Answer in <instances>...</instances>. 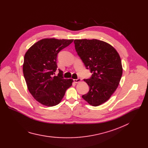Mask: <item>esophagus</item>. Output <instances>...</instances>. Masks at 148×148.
<instances>
[{
  "label": "esophagus",
  "instance_id": "obj_1",
  "mask_svg": "<svg viewBox=\"0 0 148 148\" xmlns=\"http://www.w3.org/2000/svg\"><path fill=\"white\" fill-rule=\"evenodd\" d=\"M74 81L75 83H78L80 82L81 81V78H77V79H74Z\"/></svg>",
  "mask_w": 148,
  "mask_h": 148
}]
</instances>
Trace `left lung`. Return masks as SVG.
I'll list each match as a JSON object with an SVG mask.
<instances>
[{"label":"left lung","mask_w":148,"mask_h":148,"mask_svg":"<svg viewBox=\"0 0 148 148\" xmlns=\"http://www.w3.org/2000/svg\"><path fill=\"white\" fill-rule=\"evenodd\" d=\"M78 55L92 73L90 79H84L90 90L82 96L94 107L107 101L119 84L122 66L115 49L107 42L97 39H75L74 41Z\"/></svg>","instance_id":"1"}]
</instances>
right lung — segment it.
Listing matches in <instances>:
<instances>
[{"label":"right lung","mask_w":148,"mask_h":148,"mask_svg":"<svg viewBox=\"0 0 148 148\" xmlns=\"http://www.w3.org/2000/svg\"><path fill=\"white\" fill-rule=\"evenodd\" d=\"M73 39L43 38L34 43L24 57L23 73L27 88L34 98L47 107L58 105L66 90L72 86L73 79H64L59 70L57 76V56L69 46Z\"/></svg>","instance_id":"right-lung-1"}]
</instances>
